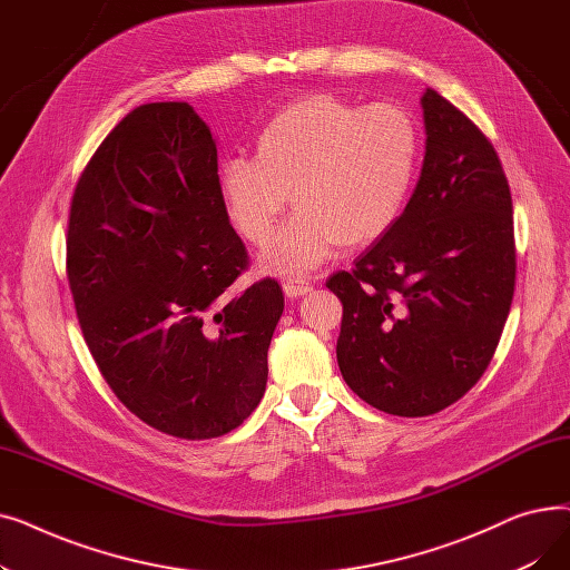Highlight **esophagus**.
<instances>
[{
	"label": "esophagus",
	"instance_id": "obj_1",
	"mask_svg": "<svg viewBox=\"0 0 570 570\" xmlns=\"http://www.w3.org/2000/svg\"><path fill=\"white\" fill-rule=\"evenodd\" d=\"M312 291V279L309 277H301V275H293L284 279V293L288 297H301L307 295Z\"/></svg>",
	"mask_w": 570,
	"mask_h": 570
}]
</instances>
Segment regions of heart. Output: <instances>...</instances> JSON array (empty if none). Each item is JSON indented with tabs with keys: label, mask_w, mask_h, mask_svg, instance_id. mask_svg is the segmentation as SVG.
<instances>
[{
	"label": "heart",
	"mask_w": 570,
	"mask_h": 570,
	"mask_svg": "<svg viewBox=\"0 0 570 570\" xmlns=\"http://www.w3.org/2000/svg\"><path fill=\"white\" fill-rule=\"evenodd\" d=\"M421 127L395 104L309 95L279 110L256 157H228L219 191L233 228L263 247L294 198L298 215L261 256L269 273H301L337 247L376 243L402 217L421 166Z\"/></svg>",
	"instance_id": "obj_1"
}]
</instances>
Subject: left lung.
<instances>
[{"mask_svg": "<svg viewBox=\"0 0 570 570\" xmlns=\"http://www.w3.org/2000/svg\"><path fill=\"white\" fill-rule=\"evenodd\" d=\"M425 159L402 217L325 286L342 301L337 363L379 411L423 417L488 370L515 291L511 187L490 138L434 89Z\"/></svg>", "mask_w": 570, "mask_h": 570, "instance_id": "obj_1", "label": "left lung"}]
</instances>
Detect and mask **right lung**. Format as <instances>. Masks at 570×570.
I'll return each instance as SVG.
<instances>
[{"mask_svg": "<svg viewBox=\"0 0 570 570\" xmlns=\"http://www.w3.org/2000/svg\"><path fill=\"white\" fill-rule=\"evenodd\" d=\"M217 142L189 104L134 108L78 177L67 279L85 344L142 423L200 441L258 406L284 312L277 279L249 267L219 191Z\"/></svg>", "mask_w": 570, "mask_h": 570, "instance_id": "add662e5", "label": "right lung"}]
</instances>
